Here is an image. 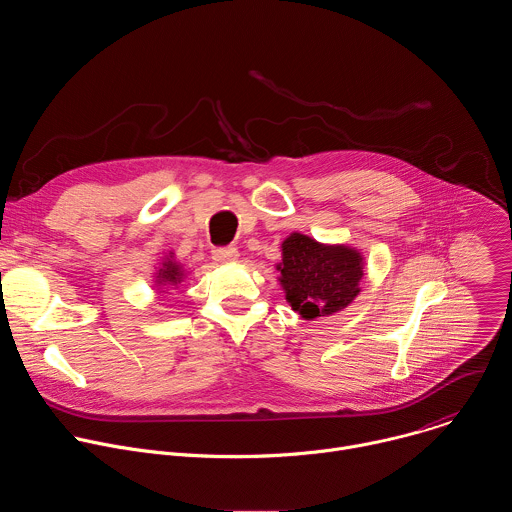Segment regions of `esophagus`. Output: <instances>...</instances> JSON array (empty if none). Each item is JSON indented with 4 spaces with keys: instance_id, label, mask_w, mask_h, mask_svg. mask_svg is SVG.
Returning <instances> with one entry per match:
<instances>
[{
    "instance_id": "34e87169",
    "label": "esophagus",
    "mask_w": 512,
    "mask_h": 512,
    "mask_svg": "<svg viewBox=\"0 0 512 512\" xmlns=\"http://www.w3.org/2000/svg\"><path fill=\"white\" fill-rule=\"evenodd\" d=\"M212 257H214V261H218V263H233V261L239 259V251H237V247H233V245H229V247H216V249L212 251Z\"/></svg>"
}]
</instances>
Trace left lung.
<instances>
[{"mask_svg": "<svg viewBox=\"0 0 512 512\" xmlns=\"http://www.w3.org/2000/svg\"><path fill=\"white\" fill-rule=\"evenodd\" d=\"M279 263L285 300L302 318L312 320L346 308L358 296L362 257L344 245H322L306 235H289Z\"/></svg>", "mask_w": 512, "mask_h": 512, "instance_id": "obj_1", "label": "left lung"}]
</instances>
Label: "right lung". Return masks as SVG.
Instances as JSON below:
<instances>
[{
	"instance_id": "add662e5",
	"label": "right lung",
	"mask_w": 512,
	"mask_h": 512,
	"mask_svg": "<svg viewBox=\"0 0 512 512\" xmlns=\"http://www.w3.org/2000/svg\"><path fill=\"white\" fill-rule=\"evenodd\" d=\"M182 281V269L174 261H166L158 273V283L168 285V283H180Z\"/></svg>"
}]
</instances>
